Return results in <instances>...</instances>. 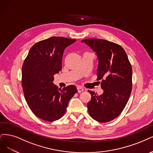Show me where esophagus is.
<instances>
[{
	"mask_svg": "<svg viewBox=\"0 0 153 153\" xmlns=\"http://www.w3.org/2000/svg\"><path fill=\"white\" fill-rule=\"evenodd\" d=\"M77 89L78 93H81V92H82V91H84V89H83L81 86H79L77 87Z\"/></svg>",
	"mask_w": 153,
	"mask_h": 153,
	"instance_id": "esophagus-1",
	"label": "esophagus"
}]
</instances>
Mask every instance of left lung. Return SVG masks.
<instances>
[{
  "label": "left lung",
  "instance_id": "left-lung-1",
  "mask_svg": "<svg viewBox=\"0 0 153 153\" xmlns=\"http://www.w3.org/2000/svg\"><path fill=\"white\" fill-rule=\"evenodd\" d=\"M97 55V80H101L102 94L89 91V114L94 120L108 122L119 115L132 91V70L125 50L119 45L97 38L82 39Z\"/></svg>",
  "mask_w": 153,
  "mask_h": 153
}]
</instances>
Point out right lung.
Segmentation results:
<instances>
[{"label": "right lung", "mask_w": 153, "mask_h": 153, "mask_svg": "<svg viewBox=\"0 0 153 153\" xmlns=\"http://www.w3.org/2000/svg\"><path fill=\"white\" fill-rule=\"evenodd\" d=\"M75 39L53 36L35 43L22 67V86L27 105L41 119L59 120L66 111L69 100L77 92L74 85L62 89L53 84V76L62 70L64 50Z\"/></svg>", "instance_id": "right-lung-1"}]
</instances>
